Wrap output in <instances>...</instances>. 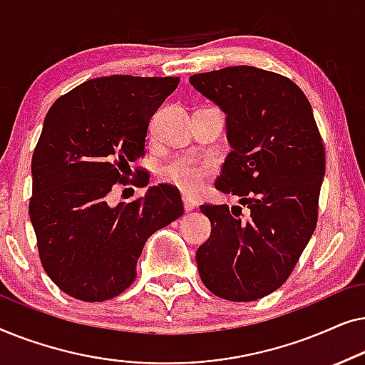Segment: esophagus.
<instances>
[{"label":"esophagus","instance_id":"1","mask_svg":"<svg viewBox=\"0 0 365 365\" xmlns=\"http://www.w3.org/2000/svg\"><path fill=\"white\" fill-rule=\"evenodd\" d=\"M182 204H184V211L186 212H191V211H194V207H196V202H194L192 199L187 196L182 197Z\"/></svg>","mask_w":365,"mask_h":365}]
</instances>
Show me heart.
Listing matches in <instances>:
<instances>
[{"label":"heart","mask_w":365,"mask_h":365,"mask_svg":"<svg viewBox=\"0 0 365 365\" xmlns=\"http://www.w3.org/2000/svg\"><path fill=\"white\" fill-rule=\"evenodd\" d=\"M209 173H211V166L206 163L194 161L189 158H178L163 168L161 179L179 191L196 194L202 187Z\"/></svg>","instance_id":"b5f03b06"}]
</instances>
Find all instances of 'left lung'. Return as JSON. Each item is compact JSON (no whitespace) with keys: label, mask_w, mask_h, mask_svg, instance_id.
I'll use <instances>...</instances> for the list:
<instances>
[{"label":"left lung","mask_w":365,"mask_h":365,"mask_svg":"<svg viewBox=\"0 0 365 365\" xmlns=\"http://www.w3.org/2000/svg\"><path fill=\"white\" fill-rule=\"evenodd\" d=\"M189 83L226 113L232 151L216 189L251 211L239 219L226 204H202L211 237L196 252L199 276L214 296L257 301L287 281L316 229L326 174L321 134L306 94L277 73L229 66Z\"/></svg>","instance_id":"obj_1"}]
</instances>
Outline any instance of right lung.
<instances>
[{"instance_id":"1","label":"right lung","mask_w":365,"mask_h":365,"mask_svg":"<svg viewBox=\"0 0 365 365\" xmlns=\"http://www.w3.org/2000/svg\"><path fill=\"white\" fill-rule=\"evenodd\" d=\"M178 84L174 76L94 78L49 108L33 153L29 219L44 271L68 296H119L136 279L148 237L182 216L169 184L108 204L114 184L148 186L144 176L129 181V164L144 156L149 121Z\"/></svg>"}]
</instances>
